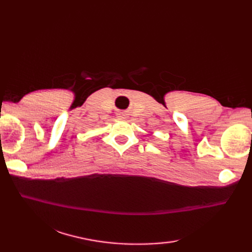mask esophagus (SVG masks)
<instances>
[{"label":"esophagus","instance_id":"1","mask_svg":"<svg viewBox=\"0 0 252 252\" xmlns=\"http://www.w3.org/2000/svg\"><path fill=\"white\" fill-rule=\"evenodd\" d=\"M118 118H120V119H126V116L125 114H122V112H120V114L118 115Z\"/></svg>","mask_w":252,"mask_h":252}]
</instances>
